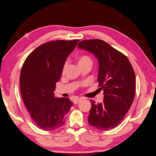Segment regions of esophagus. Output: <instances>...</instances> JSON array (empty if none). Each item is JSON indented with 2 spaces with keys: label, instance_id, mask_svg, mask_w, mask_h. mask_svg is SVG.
<instances>
[{
  "label": "esophagus",
  "instance_id": "esophagus-1",
  "mask_svg": "<svg viewBox=\"0 0 156 156\" xmlns=\"http://www.w3.org/2000/svg\"><path fill=\"white\" fill-rule=\"evenodd\" d=\"M81 101V99L80 98H76V99H74V101H73V102H74V104H78V103H79V102H80V101Z\"/></svg>",
  "mask_w": 156,
  "mask_h": 156
}]
</instances>
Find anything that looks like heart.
Returning <instances> with one entry per match:
<instances>
[{
  "label": "heart",
  "mask_w": 156,
  "mask_h": 156,
  "mask_svg": "<svg viewBox=\"0 0 156 156\" xmlns=\"http://www.w3.org/2000/svg\"><path fill=\"white\" fill-rule=\"evenodd\" d=\"M91 62L90 58L87 55H82L78 59V64H80V63H83V62ZM67 66H68V62H66L64 66H63V69H62L63 73L66 71V68H67Z\"/></svg>",
  "instance_id": "1"
}]
</instances>
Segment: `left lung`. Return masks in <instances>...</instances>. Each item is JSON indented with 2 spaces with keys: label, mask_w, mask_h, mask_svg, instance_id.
<instances>
[{
  "label": "left lung",
  "mask_w": 156,
  "mask_h": 156,
  "mask_svg": "<svg viewBox=\"0 0 156 156\" xmlns=\"http://www.w3.org/2000/svg\"><path fill=\"white\" fill-rule=\"evenodd\" d=\"M78 47L98 59V87L105 95L102 103L90 101L88 123L99 130H110L122 121L133 103L135 94L133 68L123 54L101 39L82 41Z\"/></svg>",
  "instance_id": "1"
}]
</instances>
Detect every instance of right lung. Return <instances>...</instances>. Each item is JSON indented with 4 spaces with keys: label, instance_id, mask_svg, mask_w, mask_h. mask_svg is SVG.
<instances>
[{
    "label": "right lung",
    "instance_id": "obj_1",
    "mask_svg": "<svg viewBox=\"0 0 156 156\" xmlns=\"http://www.w3.org/2000/svg\"><path fill=\"white\" fill-rule=\"evenodd\" d=\"M78 41L45 43L33 51L23 65L20 74L23 101L33 121L43 130L53 131L62 127L65 115L73 105L68 98L55 97L54 92L66 58Z\"/></svg>",
    "mask_w": 156,
    "mask_h": 156
}]
</instances>
